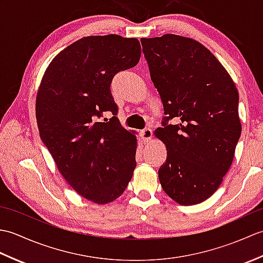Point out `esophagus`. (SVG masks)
Wrapping results in <instances>:
<instances>
[{
	"label": "esophagus",
	"instance_id": "obj_1",
	"mask_svg": "<svg viewBox=\"0 0 263 263\" xmlns=\"http://www.w3.org/2000/svg\"><path fill=\"white\" fill-rule=\"evenodd\" d=\"M140 136L142 138L143 142H148L153 137V130L150 127H144L143 130L140 132Z\"/></svg>",
	"mask_w": 263,
	"mask_h": 263
}]
</instances>
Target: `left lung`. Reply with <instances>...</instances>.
I'll list each match as a JSON object with an SVG mask.
<instances>
[{"mask_svg": "<svg viewBox=\"0 0 263 263\" xmlns=\"http://www.w3.org/2000/svg\"><path fill=\"white\" fill-rule=\"evenodd\" d=\"M141 45L166 115L155 131L167 148L161 187L182 205L200 203L219 187L241 137L236 86L194 39L167 33Z\"/></svg>", "mask_w": 263, "mask_h": 263, "instance_id": "left-lung-1", "label": "left lung"}]
</instances>
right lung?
Listing matches in <instances>:
<instances>
[{
    "label": "right lung",
    "mask_w": 263,
    "mask_h": 263,
    "mask_svg": "<svg viewBox=\"0 0 263 263\" xmlns=\"http://www.w3.org/2000/svg\"><path fill=\"white\" fill-rule=\"evenodd\" d=\"M137 38L83 37L48 65L36 99L39 136L61 174L81 197L105 204L125 191L136 168L137 138L117 119L110 83L136 66ZM110 111L109 121L99 122Z\"/></svg>",
    "instance_id": "add662e5"
}]
</instances>
